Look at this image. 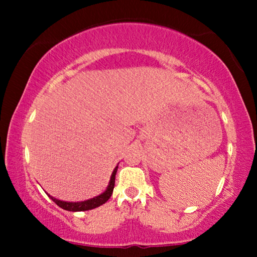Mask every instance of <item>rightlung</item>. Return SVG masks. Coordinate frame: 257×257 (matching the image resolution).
I'll use <instances>...</instances> for the list:
<instances>
[{"mask_svg":"<svg viewBox=\"0 0 257 257\" xmlns=\"http://www.w3.org/2000/svg\"><path fill=\"white\" fill-rule=\"evenodd\" d=\"M117 168H114L113 173L111 175V180H110V184L107 186V190L105 191L104 193L100 194V196L95 197V198H91L88 200H84V202H77V203H70V202H63V200H59L55 199L51 197L53 199V202L55 204L60 206V208L65 209V210H69V211H84V210H90V209L96 208V206L102 205L104 203L107 202L110 199L112 192H113V187H114V179H116V173H117Z\"/></svg>","mask_w":257,"mask_h":257,"instance_id":"1","label":"right lung"}]
</instances>
